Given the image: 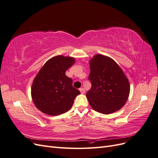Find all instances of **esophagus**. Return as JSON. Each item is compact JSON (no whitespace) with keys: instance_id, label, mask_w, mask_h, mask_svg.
<instances>
[{"instance_id":"obj_1","label":"esophagus","mask_w":158,"mask_h":158,"mask_svg":"<svg viewBox=\"0 0 158 158\" xmlns=\"http://www.w3.org/2000/svg\"><path fill=\"white\" fill-rule=\"evenodd\" d=\"M80 92H81V94H84L85 93V89H84V88H80Z\"/></svg>"}]
</instances>
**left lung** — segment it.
Here are the masks:
<instances>
[{"label":"left lung","instance_id":"obj_1","mask_svg":"<svg viewBox=\"0 0 158 158\" xmlns=\"http://www.w3.org/2000/svg\"><path fill=\"white\" fill-rule=\"evenodd\" d=\"M89 68L92 88L86 97L90 106L106 114L118 111L130 94V84L123 70L113 59L101 54L89 60Z\"/></svg>","mask_w":158,"mask_h":158}]
</instances>
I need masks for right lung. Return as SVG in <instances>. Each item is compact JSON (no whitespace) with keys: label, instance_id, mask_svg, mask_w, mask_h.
Returning <instances> with one entry per match:
<instances>
[{"label":"right lung","instance_id":"obj_1","mask_svg":"<svg viewBox=\"0 0 158 158\" xmlns=\"http://www.w3.org/2000/svg\"><path fill=\"white\" fill-rule=\"evenodd\" d=\"M75 59L57 55L49 59L33 81L31 94L35 107L49 115H59L67 112L80 91L73 86V80L66 76V70Z\"/></svg>","mask_w":158,"mask_h":158}]
</instances>
